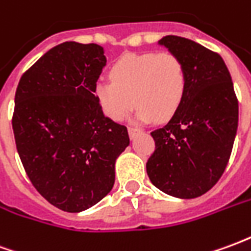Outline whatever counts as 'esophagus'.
<instances>
[{"label": "esophagus", "instance_id": "1", "mask_svg": "<svg viewBox=\"0 0 251 251\" xmlns=\"http://www.w3.org/2000/svg\"><path fill=\"white\" fill-rule=\"evenodd\" d=\"M127 131H129V136L133 138V137L136 136V133H138V131H140V129H138V127H136V126H129V127H127Z\"/></svg>", "mask_w": 251, "mask_h": 251}]
</instances>
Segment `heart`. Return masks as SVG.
<instances>
[{"label":"heart","instance_id":"b5f03b06","mask_svg":"<svg viewBox=\"0 0 251 251\" xmlns=\"http://www.w3.org/2000/svg\"><path fill=\"white\" fill-rule=\"evenodd\" d=\"M111 82L97 86V97L109 118L121 121L137 106L141 121H167L177 111L187 90V68L174 52L133 53L110 70Z\"/></svg>","mask_w":251,"mask_h":251}]
</instances>
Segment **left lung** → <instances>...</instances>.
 I'll return each instance as SVG.
<instances>
[{"label": "left lung", "mask_w": 251, "mask_h": 251, "mask_svg": "<svg viewBox=\"0 0 251 251\" xmlns=\"http://www.w3.org/2000/svg\"><path fill=\"white\" fill-rule=\"evenodd\" d=\"M158 43L183 59L188 80L177 111L151 133L154 152L147 172L165 194L192 199L210 191L226 169L237 134L238 98L219 53L179 36Z\"/></svg>", "instance_id": "left-lung-1"}]
</instances>
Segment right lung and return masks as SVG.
I'll return each mask as SVG.
<instances>
[{"label":"right lung","mask_w":251,"mask_h":251,"mask_svg":"<svg viewBox=\"0 0 251 251\" xmlns=\"http://www.w3.org/2000/svg\"><path fill=\"white\" fill-rule=\"evenodd\" d=\"M106 66L98 44L66 41L20 79L12 118L30 183L52 205L79 212L109 194L115 160L129 145L125 125L104 117L95 95Z\"/></svg>","instance_id":"right-lung-1"}]
</instances>
